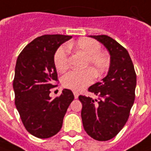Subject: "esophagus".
I'll use <instances>...</instances> for the list:
<instances>
[{"label": "esophagus", "instance_id": "esophagus-1", "mask_svg": "<svg viewBox=\"0 0 151 151\" xmlns=\"http://www.w3.org/2000/svg\"><path fill=\"white\" fill-rule=\"evenodd\" d=\"M73 95H74V97H75V99H77V98H78L79 93H78V91H73Z\"/></svg>", "mask_w": 151, "mask_h": 151}]
</instances>
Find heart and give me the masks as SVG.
Masks as SVG:
<instances>
[{
  "instance_id": "1",
  "label": "heart",
  "mask_w": 151,
  "mask_h": 151,
  "mask_svg": "<svg viewBox=\"0 0 151 151\" xmlns=\"http://www.w3.org/2000/svg\"><path fill=\"white\" fill-rule=\"evenodd\" d=\"M71 46L86 55L85 66H89L96 76L101 77L110 66V57L108 54L101 51V44L91 38H81ZM69 50L66 46H61L54 55V64L59 72H65L68 67ZM91 68L83 70H71L62 78V85L67 89L80 91L93 82V73Z\"/></svg>"
}]
</instances>
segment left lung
Returning <instances> with one entry per match:
<instances>
[{
  "mask_svg": "<svg viewBox=\"0 0 151 151\" xmlns=\"http://www.w3.org/2000/svg\"><path fill=\"white\" fill-rule=\"evenodd\" d=\"M103 44L110 55L108 74L88 91L98 99L79 96L86 132L96 141L114 137L127 123L134 103L137 75L127 50L106 35L90 36Z\"/></svg>",
  "mask_w": 151,
  "mask_h": 151,
  "instance_id": "obj_1",
  "label": "left lung"
}]
</instances>
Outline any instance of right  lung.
Returning <instances> with one entry per match:
<instances>
[{"label": "right lung", "mask_w": 151, "mask_h": 151, "mask_svg": "<svg viewBox=\"0 0 151 151\" xmlns=\"http://www.w3.org/2000/svg\"><path fill=\"white\" fill-rule=\"evenodd\" d=\"M71 36L43 35L24 47L18 56L13 88L15 105L28 132L38 138H49L62 127L63 119L74 96L64 89L51 100L50 89L58 81L54 55Z\"/></svg>", "instance_id": "right-lung-1"}]
</instances>
